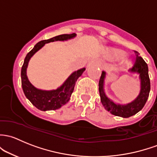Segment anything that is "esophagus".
Masks as SVG:
<instances>
[{
  "label": "esophagus",
  "instance_id": "1",
  "mask_svg": "<svg viewBox=\"0 0 157 157\" xmlns=\"http://www.w3.org/2000/svg\"><path fill=\"white\" fill-rule=\"evenodd\" d=\"M100 61L97 59H92L90 62H89L88 65L91 66V65H95V66H99L100 65Z\"/></svg>",
  "mask_w": 157,
  "mask_h": 157
}]
</instances>
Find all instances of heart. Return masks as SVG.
I'll return each instance as SVG.
<instances>
[{"mask_svg":"<svg viewBox=\"0 0 157 157\" xmlns=\"http://www.w3.org/2000/svg\"><path fill=\"white\" fill-rule=\"evenodd\" d=\"M113 53L115 56L120 57V56H122V54H123V52H122L121 50H119V49H114V50L113 51Z\"/></svg>","mask_w":157,"mask_h":157,"instance_id":"obj_1","label":"heart"}]
</instances>
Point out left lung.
I'll return each instance as SVG.
<instances>
[{
    "label": "left lung",
    "instance_id": "obj_1",
    "mask_svg": "<svg viewBox=\"0 0 157 157\" xmlns=\"http://www.w3.org/2000/svg\"><path fill=\"white\" fill-rule=\"evenodd\" d=\"M136 54V59L134 66L128 71L133 74H138L139 75L140 80V92L136 98L126 104L122 105L118 104L112 101L107 96L105 92V80L106 78V72L102 71L99 83H98V90L101 97V101L105 110L110 112L111 114L115 116L121 117L123 118H128L129 117L136 114L144 108L145 103L149 96L150 90H151V82H150L149 74H148V67L144 59L139 55L138 52L135 51Z\"/></svg>",
    "mask_w": 157,
    "mask_h": 157
}]
</instances>
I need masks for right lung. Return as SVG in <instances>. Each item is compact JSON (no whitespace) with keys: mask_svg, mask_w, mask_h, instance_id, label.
<instances>
[{"mask_svg":"<svg viewBox=\"0 0 157 157\" xmlns=\"http://www.w3.org/2000/svg\"><path fill=\"white\" fill-rule=\"evenodd\" d=\"M76 36L77 34L75 33L70 34H61V35L56 36L52 38L40 41L25 58L24 63L21 70L22 90L26 98L30 101L34 106H35L39 110H43V111L56 110L68 102L72 92L74 91L76 81L83 74L86 68L83 67L73 72L62 83V85L58 87L56 90H43L34 86L28 78L27 67L29 61L31 58L46 44L54 42V41H65L67 40L73 39Z\"/></svg>","mask_w":157,"mask_h":157,"instance_id":"right-lung-1","label":"right lung"}]
</instances>
